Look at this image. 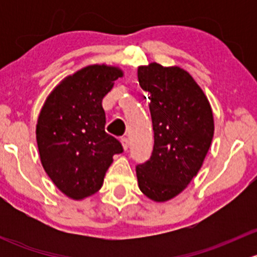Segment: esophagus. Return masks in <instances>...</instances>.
<instances>
[{"label":"esophagus","mask_w":257,"mask_h":257,"mask_svg":"<svg viewBox=\"0 0 257 257\" xmlns=\"http://www.w3.org/2000/svg\"><path fill=\"white\" fill-rule=\"evenodd\" d=\"M120 143H121V145H123V149H124V150H128V148H129V141H128V138H121Z\"/></svg>","instance_id":"34e87169"}]
</instances>
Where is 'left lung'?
I'll list each match as a JSON object with an SVG mask.
<instances>
[{
	"mask_svg": "<svg viewBox=\"0 0 257 257\" xmlns=\"http://www.w3.org/2000/svg\"><path fill=\"white\" fill-rule=\"evenodd\" d=\"M138 82L149 95L154 147L137 165L139 189L154 201L177 196L198 174L214 137L208 98L179 67L158 63L138 68Z\"/></svg>",
	"mask_w": 257,
	"mask_h": 257,
	"instance_id": "8db88e82",
	"label": "left lung"
}]
</instances>
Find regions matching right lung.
<instances>
[{
  "mask_svg": "<svg viewBox=\"0 0 257 257\" xmlns=\"http://www.w3.org/2000/svg\"><path fill=\"white\" fill-rule=\"evenodd\" d=\"M123 76L120 69L93 64L62 80L38 116L36 138L41 162L54 185L72 199L97 193L120 142L105 133L102 100Z\"/></svg>",
  "mask_w": 257,
  "mask_h": 257,
  "instance_id": "right-lung-1",
  "label": "right lung"
}]
</instances>
